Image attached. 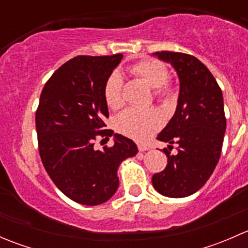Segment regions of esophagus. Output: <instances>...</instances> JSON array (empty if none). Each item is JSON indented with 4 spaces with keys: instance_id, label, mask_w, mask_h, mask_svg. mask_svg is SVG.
<instances>
[{
    "instance_id": "obj_1",
    "label": "esophagus",
    "mask_w": 248,
    "mask_h": 248,
    "mask_svg": "<svg viewBox=\"0 0 248 248\" xmlns=\"http://www.w3.org/2000/svg\"><path fill=\"white\" fill-rule=\"evenodd\" d=\"M138 149H139V151L144 152V151H147V150H150V149H151V147H150L149 145H145V144H139V145H138Z\"/></svg>"
}]
</instances>
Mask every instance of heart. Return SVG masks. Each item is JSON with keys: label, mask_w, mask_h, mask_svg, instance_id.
<instances>
[{"label": "heart", "mask_w": 248, "mask_h": 248, "mask_svg": "<svg viewBox=\"0 0 248 248\" xmlns=\"http://www.w3.org/2000/svg\"><path fill=\"white\" fill-rule=\"evenodd\" d=\"M133 73L145 80L152 89H156L159 96H169L170 90L167 85L168 71L157 60H142L132 67ZM122 86L124 79L120 72H112L104 84V99L112 109L122 106ZM163 124V117L155 109L128 108L115 120V127L120 133L134 140H146Z\"/></svg>", "instance_id": "heart-1"}]
</instances>
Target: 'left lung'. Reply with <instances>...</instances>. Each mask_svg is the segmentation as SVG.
I'll return each instance as SVG.
<instances>
[{
    "instance_id": "8db88e82",
    "label": "left lung",
    "mask_w": 248,
    "mask_h": 248,
    "mask_svg": "<svg viewBox=\"0 0 248 248\" xmlns=\"http://www.w3.org/2000/svg\"><path fill=\"white\" fill-rule=\"evenodd\" d=\"M176 72L180 82L174 116L157 136L161 141L179 146L168 157L166 169L152 176L155 189L169 198H185L202 188L218 163L226 133L222 91L204 63L182 52H154Z\"/></svg>"
}]
</instances>
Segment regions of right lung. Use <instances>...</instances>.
I'll return each mask as SVG.
<instances>
[{"label": "right lung", "mask_w": 248, "mask_h": 248, "mask_svg": "<svg viewBox=\"0 0 248 248\" xmlns=\"http://www.w3.org/2000/svg\"><path fill=\"white\" fill-rule=\"evenodd\" d=\"M122 57H74L50 77L39 98L36 129L44 168L64 196L82 205L108 202L119 188L121 162L138 152L133 140L104 129V84ZM99 135H112L114 145L96 150Z\"/></svg>", "instance_id": "add662e5"}]
</instances>
